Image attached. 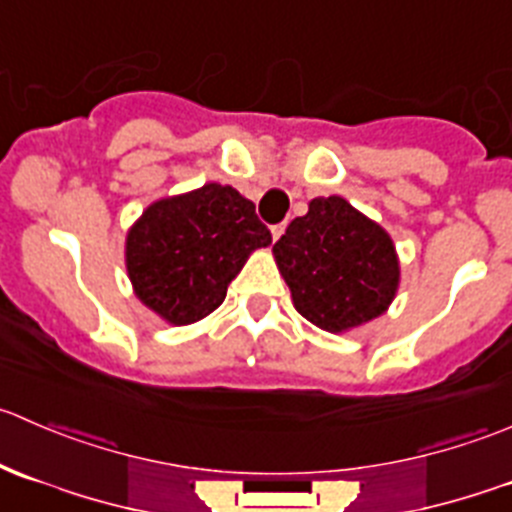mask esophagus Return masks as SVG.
Masks as SVG:
<instances>
[{"instance_id":"esophagus-1","label":"esophagus","mask_w":512,"mask_h":512,"mask_svg":"<svg viewBox=\"0 0 512 512\" xmlns=\"http://www.w3.org/2000/svg\"><path fill=\"white\" fill-rule=\"evenodd\" d=\"M270 232H272V240H280V237H282V232H285V223H280V225H272V227H270Z\"/></svg>"}]
</instances>
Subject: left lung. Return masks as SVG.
Returning <instances> with one entry per match:
<instances>
[{
    "instance_id": "left-lung-1",
    "label": "left lung",
    "mask_w": 512,
    "mask_h": 512,
    "mask_svg": "<svg viewBox=\"0 0 512 512\" xmlns=\"http://www.w3.org/2000/svg\"><path fill=\"white\" fill-rule=\"evenodd\" d=\"M272 252L294 309L324 332L371 322L399 289V257L389 232L339 195L314 198Z\"/></svg>"
}]
</instances>
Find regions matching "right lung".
Listing matches in <instances>:
<instances>
[{
	"instance_id": "obj_1",
	"label": "right lung",
	"mask_w": 512,
	"mask_h": 512,
	"mask_svg": "<svg viewBox=\"0 0 512 512\" xmlns=\"http://www.w3.org/2000/svg\"><path fill=\"white\" fill-rule=\"evenodd\" d=\"M270 242L252 200L208 183L143 210L126 237V270L136 297L183 327L215 312L247 257Z\"/></svg>"
}]
</instances>
